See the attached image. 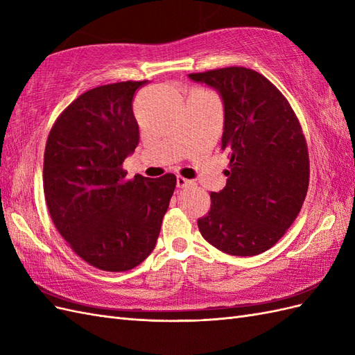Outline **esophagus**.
<instances>
[{"label": "esophagus", "mask_w": 355, "mask_h": 355, "mask_svg": "<svg viewBox=\"0 0 355 355\" xmlns=\"http://www.w3.org/2000/svg\"><path fill=\"white\" fill-rule=\"evenodd\" d=\"M176 185H178V188L184 189V188H189V187L194 185V182L189 180V179L182 178V176H178V179H176Z\"/></svg>", "instance_id": "esophagus-1"}]
</instances>
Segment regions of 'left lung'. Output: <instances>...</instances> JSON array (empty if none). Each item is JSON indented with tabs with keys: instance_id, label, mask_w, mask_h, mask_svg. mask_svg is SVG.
<instances>
[{
	"instance_id": "left-lung-1",
	"label": "left lung",
	"mask_w": 355,
	"mask_h": 355,
	"mask_svg": "<svg viewBox=\"0 0 355 355\" xmlns=\"http://www.w3.org/2000/svg\"><path fill=\"white\" fill-rule=\"evenodd\" d=\"M188 77L219 93L220 149L230 158L227 187L210 194L200 232L223 253H263L290 228L306 197L309 158L302 128L287 99L259 72L231 67Z\"/></svg>"
}]
</instances>
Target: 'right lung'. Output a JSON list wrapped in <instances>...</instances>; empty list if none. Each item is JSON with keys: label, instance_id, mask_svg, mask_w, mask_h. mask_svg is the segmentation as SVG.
Listing matches in <instances>:
<instances>
[{"label": "right lung", "instance_id": "obj_1", "mask_svg": "<svg viewBox=\"0 0 355 355\" xmlns=\"http://www.w3.org/2000/svg\"><path fill=\"white\" fill-rule=\"evenodd\" d=\"M146 81L83 93L51 127L42 184L53 223L81 259L102 271L133 270L154 250L176 176L136 175L123 163L139 145L135 92Z\"/></svg>", "mask_w": 355, "mask_h": 355}]
</instances>
